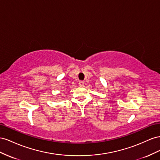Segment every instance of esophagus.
Wrapping results in <instances>:
<instances>
[{
  "instance_id": "esophagus-1",
  "label": "esophagus",
  "mask_w": 160,
  "mask_h": 160,
  "mask_svg": "<svg viewBox=\"0 0 160 160\" xmlns=\"http://www.w3.org/2000/svg\"><path fill=\"white\" fill-rule=\"evenodd\" d=\"M79 86H80V87H83V86H84V82L83 81H80L79 82Z\"/></svg>"
}]
</instances>
